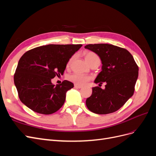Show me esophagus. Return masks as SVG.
<instances>
[{
  "label": "esophagus",
  "mask_w": 156,
  "mask_h": 156,
  "mask_svg": "<svg viewBox=\"0 0 156 156\" xmlns=\"http://www.w3.org/2000/svg\"><path fill=\"white\" fill-rule=\"evenodd\" d=\"M74 87H75V88H83V86L78 85V84H75Z\"/></svg>",
  "instance_id": "1"
}]
</instances>
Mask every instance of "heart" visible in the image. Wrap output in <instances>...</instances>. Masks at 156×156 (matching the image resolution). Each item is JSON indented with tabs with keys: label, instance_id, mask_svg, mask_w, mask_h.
I'll return each mask as SVG.
<instances>
[{
	"label": "heart",
	"instance_id": "1",
	"mask_svg": "<svg viewBox=\"0 0 156 156\" xmlns=\"http://www.w3.org/2000/svg\"><path fill=\"white\" fill-rule=\"evenodd\" d=\"M73 58V56H72V57L69 60L67 64L68 66H69L71 63H72ZM84 59H85L86 62L90 66L94 63L100 64V58L99 57V56L92 51L85 52V53H84ZM68 79L69 81H72L76 84H78V85H84V84H85L88 81H90V77L88 76V75L74 73L72 75H69L68 77Z\"/></svg>",
	"mask_w": 156,
	"mask_h": 156
}]
</instances>
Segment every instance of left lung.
Segmentation results:
<instances>
[{
	"instance_id": "1",
	"label": "left lung",
	"mask_w": 156,
	"mask_h": 156,
	"mask_svg": "<svg viewBox=\"0 0 156 156\" xmlns=\"http://www.w3.org/2000/svg\"><path fill=\"white\" fill-rule=\"evenodd\" d=\"M96 53L101 60V72L94 83L105 82V89L92 88L87 99L88 109L99 115L118 111L133 95L139 75V67L133 56L126 49L107 44H88L84 47Z\"/></svg>"
}]
</instances>
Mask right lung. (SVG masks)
Here are the masks:
<instances>
[{"instance_id":"obj_1","label":"right lung","mask_w":156,"mask_h":156,"mask_svg":"<svg viewBox=\"0 0 156 156\" xmlns=\"http://www.w3.org/2000/svg\"><path fill=\"white\" fill-rule=\"evenodd\" d=\"M81 44H49L28 51L19 60L14 83L19 98L36 112L51 115L64 105L66 94L73 84L65 80L52 84L56 75H63L69 58Z\"/></svg>"}]
</instances>
